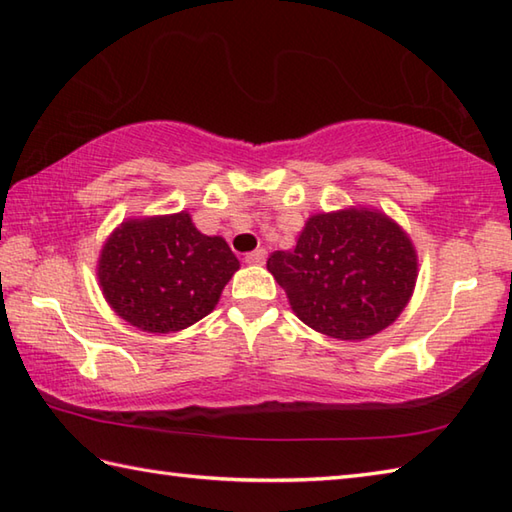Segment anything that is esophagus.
Instances as JSON below:
<instances>
[{
	"instance_id": "obj_1",
	"label": "esophagus",
	"mask_w": 512,
	"mask_h": 512,
	"mask_svg": "<svg viewBox=\"0 0 512 512\" xmlns=\"http://www.w3.org/2000/svg\"><path fill=\"white\" fill-rule=\"evenodd\" d=\"M244 259H246V264H264L266 262V250L257 248V250H253V253H248Z\"/></svg>"
}]
</instances>
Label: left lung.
Wrapping results in <instances>:
<instances>
[{"instance_id": "1", "label": "left lung", "mask_w": 512, "mask_h": 512, "mask_svg": "<svg viewBox=\"0 0 512 512\" xmlns=\"http://www.w3.org/2000/svg\"><path fill=\"white\" fill-rule=\"evenodd\" d=\"M266 266L292 312L339 341H361L394 323L418 279L409 235L374 209L312 215L297 246L275 250Z\"/></svg>"}]
</instances>
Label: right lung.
I'll list each match as a JSON object with an SVG mask.
<instances>
[{
	"label": "right lung",
	"instance_id": "1",
	"mask_svg": "<svg viewBox=\"0 0 512 512\" xmlns=\"http://www.w3.org/2000/svg\"><path fill=\"white\" fill-rule=\"evenodd\" d=\"M237 268L224 239L202 235L182 211L118 226L101 250L99 281L118 317L167 334L206 317Z\"/></svg>",
	"mask_w": 512,
	"mask_h": 512
}]
</instances>
